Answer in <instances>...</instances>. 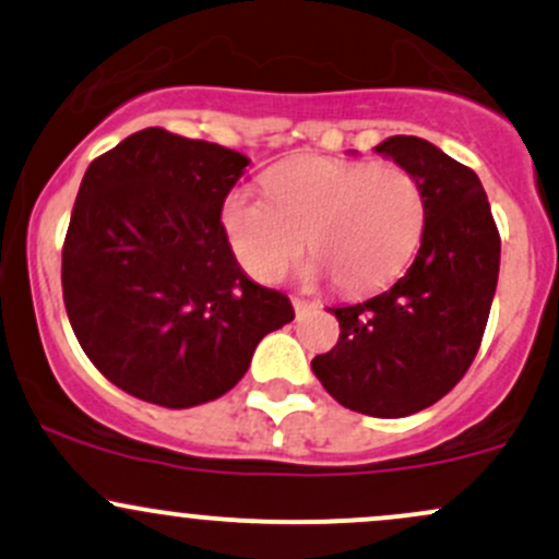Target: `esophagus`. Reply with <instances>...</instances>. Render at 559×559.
<instances>
[{
	"mask_svg": "<svg viewBox=\"0 0 559 559\" xmlns=\"http://www.w3.org/2000/svg\"><path fill=\"white\" fill-rule=\"evenodd\" d=\"M292 305H294V312H297V316H305L307 310H312V307H316V301H307V299L294 297Z\"/></svg>",
	"mask_w": 559,
	"mask_h": 559,
	"instance_id": "34e87169",
	"label": "esophagus"
}]
</instances>
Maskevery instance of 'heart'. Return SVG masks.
Returning <instances> with one entry per match:
<instances>
[{
  "label": "heart",
  "mask_w": 559,
  "mask_h": 559,
  "mask_svg": "<svg viewBox=\"0 0 559 559\" xmlns=\"http://www.w3.org/2000/svg\"><path fill=\"white\" fill-rule=\"evenodd\" d=\"M267 197L230 191L223 228L239 262L275 281L307 247L310 278L329 271L346 294L386 286L418 247L426 199L402 165L301 157L265 176Z\"/></svg>",
  "instance_id": "1"
}]
</instances>
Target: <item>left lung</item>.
Listing matches in <instances>:
<instances>
[{
  "mask_svg": "<svg viewBox=\"0 0 559 559\" xmlns=\"http://www.w3.org/2000/svg\"><path fill=\"white\" fill-rule=\"evenodd\" d=\"M418 178L426 199L420 249L386 292L331 307L342 333L312 373L344 407L404 418L439 402L465 376L484 338L499 278V234L478 176L431 141L373 146Z\"/></svg>",
  "mask_w": 559,
  "mask_h": 559,
  "instance_id": "1",
  "label": "left lung"
}]
</instances>
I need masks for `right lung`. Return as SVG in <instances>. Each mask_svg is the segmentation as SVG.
<instances>
[{"label": "right lung", "instance_id": "right-lung-1", "mask_svg": "<svg viewBox=\"0 0 559 559\" xmlns=\"http://www.w3.org/2000/svg\"><path fill=\"white\" fill-rule=\"evenodd\" d=\"M249 157L144 128L83 176L62 247L75 338L107 381L183 409L223 396L262 336L294 320L286 294L254 284L221 210Z\"/></svg>", "mask_w": 559, "mask_h": 559}]
</instances>
